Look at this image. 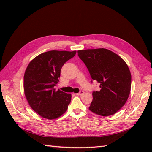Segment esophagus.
Wrapping results in <instances>:
<instances>
[{
    "mask_svg": "<svg viewBox=\"0 0 152 152\" xmlns=\"http://www.w3.org/2000/svg\"><path fill=\"white\" fill-rule=\"evenodd\" d=\"M84 93V92L83 91H80L79 93H77L76 94L77 95V96H81V95H82Z\"/></svg>",
    "mask_w": 152,
    "mask_h": 152,
    "instance_id": "obj_1",
    "label": "esophagus"
}]
</instances>
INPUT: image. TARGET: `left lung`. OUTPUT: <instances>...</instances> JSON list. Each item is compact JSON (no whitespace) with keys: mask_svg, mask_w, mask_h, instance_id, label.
<instances>
[{"mask_svg":"<svg viewBox=\"0 0 152 152\" xmlns=\"http://www.w3.org/2000/svg\"><path fill=\"white\" fill-rule=\"evenodd\" d=\"M77 53L92 79L100 85L99 91L93 92V99L89 109L101 116L115 114L126 103L130 94L131 75L126 63L117 54L103 48Z\"/></svg>","mask_w":152,"mask_h":152,"instance_id":"1","label":"left lung"}]
</instances>
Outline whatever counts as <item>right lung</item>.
<instances>
[{"label": "right lung", "instance_id": "add662e5", "mask_svg": "<svg viewBox=\"0 0 152 152\" xmlns=\"http://www.w3.org/2000/svg\"><path fill=\"white\" fill-rule=\"evenodd\" d=\"M76 54L74 51L50 50L35 57L27 66L24 75L26 98L34 111L52 120L65 113L72 96L54 88L60 77L61 68Z\"/></svg>", "mask_w": 152, "mask_h": 152}]
</instances>
